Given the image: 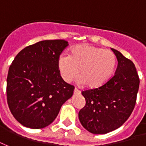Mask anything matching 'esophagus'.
<instances>
[{
	"mask_svg": "<svg viewBox=\"0 0 146 146\" xmlns=\"http://www.w3.org/2000/svg\"><path fill=\"white\" fill-rule=\"evenodd\" d=\"M74 94H80L81 91L75 88V89H74Z\"/></svg>",
	"mask_w": 146,
	"mask_h": 146,
	"instance_id": "34e87169",
	"label": "esophagus"
}]
</instances>
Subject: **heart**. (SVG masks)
Wrapping results in <instances>:
<instances>
[{"instance_id":"b5f03b06","label":"heart","mask_w":146,"mask_h":146,"mask_svg":"<svg viewBox=\"0 0 146 146\" xmlns=\"http://www.w3.org/2000/svg\"><path fill=\"white\" fill-rule=\"evenodd\" d=\"M115 54L109 50L81 44L72 47L69 56L62 54L58 57L57 67L66 82H71L78 73L81 84L96 89L107 83L115 70Z\"/></svg>"}]
</instances>
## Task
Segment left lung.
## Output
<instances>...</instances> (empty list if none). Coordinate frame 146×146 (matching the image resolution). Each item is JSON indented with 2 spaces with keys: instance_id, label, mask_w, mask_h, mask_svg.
Returning a JSON list of instances; mask_svg holds the SVG:
<instances>
[{
  "instance_id": "obj_1",
  "label": "left lung",
  "mask_w": 146,
  "mask_h": 146,
  "mask_svg": "<svg viewBox=\"0 0 146 146\" xmlns=\"http://www.w3.org/2000/svg\"><path fill=\"white\" fill-rule=\"evenodd\" d=\"M111 50L118 62L114 75L100 88L82 92L86 105L78 118L92 134H107L120 127L135 106L140 81L135 64L121 52Z\"/></svg>"
}]
</instances>
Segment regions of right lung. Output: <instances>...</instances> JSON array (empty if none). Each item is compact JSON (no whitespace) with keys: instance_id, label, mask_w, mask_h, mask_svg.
Returning a JSON list of instances; mask_svg holds the SVG:
<instances>
[{"instance_id":"add662e5","label":"right lung","mask_w":146,"mask_h":146,"mask_svg":"<svg viewBox=\"0 0 146 146\" xmlns=\"http://www.w3.org/2000/svg\"><path fill=\"white\" fill-rule=\"evenodd\" d=\"M68 46L64 39L42 40L22 50L10 65L7 104L23 126H48L73 95L74 87L63 80L57 67L58 57Z\"/></svg>"}]
</instances>
